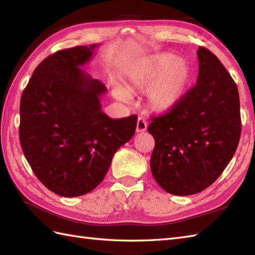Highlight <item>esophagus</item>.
Instances as JSON below:
<instances>
[{
    "label": "esophagus",
    "mask_w": 255,
    "mask_h": 255,
    "mask_svg": "<svg viewBox=\"0 0 255 255\" xmlns=\"http://www.w3.org/2000/svg\"><path fill=\"white\" fill-rule=\"evenodd\" d=\"M147 127H148V124H147V122H145V119L142 117H139L137 121V127H136L137 132L145 131L147 130Z\"/></svg>",
    "instance_id": "esophagus-1"
}]
</instances>
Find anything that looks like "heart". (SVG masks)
I'll return each mask as SVG.
<instances>
[{
  "label": "heart",
  "instance_id": "b5f03b06",
  "mask_svg": "<svg viewBox=\"0 0 255 255\" xmlns=\"http://www.w3.org/2000/svg\"><path fill=\"white\" fill-rule=\"evenodd\" d=\"M192 69L183 59L169 52L151 56L137 63L128 72L127 90L122 85L114 86L117 99L126 101L128 92L145 93L151 110L164 113L180 103L192 82Z\"/></svg>",
  "mask_w": 255,
  "mask_h": 255
}]
</instances>
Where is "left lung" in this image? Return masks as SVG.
<instances>
[{"instance_id": "obj_1", "label": "left lung", "mask_w": 255, "mask_h": 255, "mask_svg": "<svg viewBox=\"0 0 255 255\" xmlns=\"http://www.w3.org/2000/svg\"><path fill=\"white\" fill-rule=\"evenodd\" d=\"M196 85L164 115L151 118L155 141L151 172L165 192L187 196L204 191L224 172L241 134L237 84L213 52L198 47Z\"/></svg>"}]
</instances>
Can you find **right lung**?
<instances>
[{"instance_id": "add662e5", "label": "right lung", "mask_w": 255, "mask_h": 255, "mask_svg": "<svg viewBox=\"0 0 255 255\" xmlns=\"http://www.w3.org/2000/svg\"><path fill=\"white\" fill-rule=\"evenodd\" d=\"M99 45L59 50L35 69L20 99L19 141L32 172L63 197L99 185L113 155L134 134L136 115L112 119L102 112L106 86L80 67Z\"/></svg>"}]
</instances>
